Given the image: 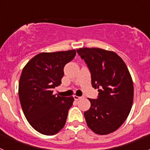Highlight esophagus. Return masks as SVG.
<instances>
[{
  "label": "esophagus",
  "mask_w": 150,
  "mask_h": 150,
  "mask_svg": "<svg viewBox=\"0 0 150 150\" xmlns=\"http://www.w3.org/2000/svg\"><path fill=\"white\" fill-rule=\"evenodd\" d=\"M74 100H79V99L83 98V97H79V96H77V95H74Z\"/></svg>",
  "instance_id": "1"
}]
</instances>
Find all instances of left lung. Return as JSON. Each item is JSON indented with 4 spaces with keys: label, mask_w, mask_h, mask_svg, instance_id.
I'll list each match as a JSON object with an SVG mask.
<instances>
[{
    "label": "left lung",
    "mask_w": 150,
    "mask_h": 150,
    "mask_svg": "<svg viewBox=\"0 0 150 150\" xmlns=\"http://www.w3.org/2000/svg\"><path fill=\"white\" fill-rule=\"evenodd\" d=\"M79 55L91 72V85L98 88V99H90L84 112L88 128L97 134L115 132L124 123L132 109L134 86L124 61L116 52L100 48H80Z\"/></svg>",
    "instance_id": "obj_1"
}]
</instances>
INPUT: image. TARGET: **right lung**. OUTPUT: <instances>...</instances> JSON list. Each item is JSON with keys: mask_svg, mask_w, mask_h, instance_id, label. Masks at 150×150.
<instances>
[{"mask_svg": "<svg viewBox=\"0 0 150 150\" xmlns=\"http://www.w3.org/2000/svg\"><path fill=\"white\" fill-rule=\"evenodd\" d=\"M76 50L41 52L30 59L22 71L18 96L25 116L39 133L54 135L63 128L74 98L53 95L60 86L64 67Z\"/></svg>", "mask_w": 150, "mask_h": 150, "instance_id": "1", "label": "right lung"}]
</instances>
